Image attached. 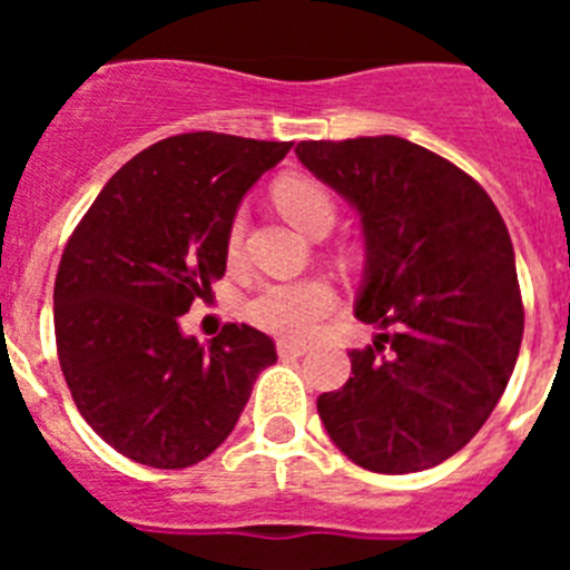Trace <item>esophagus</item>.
<instances>
[{"label":"esophagus","instance_id":"34e87169","mask_svg":"<svg viewBox=\"0 0 570 570\" xmlns=\"http://www.w3.org/2000/svg\"><path fill=\"white\" fill-rule=\"evenodd\" d=\"M276 351H279V356H305L308 354V345H305V342L279 340L276 342Z\"/></svg>","mask_w":570,"mask_h":570}]
</instances>
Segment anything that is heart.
I'll return each instance as SVG.
<instances>
[{"label": "heart", "instance_id": "obj_1", "mask_svg": "<svg viewBox=\"0 0 570 570\" xmlns=\"http://www.w3.org/2000/svg\"><path fill=\"white\" fill-rule=\"evenodd\" d=\"M274 199L279 210L288 216L296 228L305 234L328 230L336 219L334 196L314 179L288 176L274 188ZM242 245V216H236L228 228V259L236 262ZM336 302V291L325 276H302V279L268 282L250 296L248 320L256 328L276 336L305 340L320 325L322 316H328Z\"/></svg>", "mask_w": 570, "mask_h": 570}]
</instances>
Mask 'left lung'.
Returning <instances> with one entry per match:
<instances>
[{
	"mask_svg": "<svg viewBox=\"0 0 570 570\" xmlns=\"http://www.w3.org/2000/svg\"><path fill=\"white\" fill-rule=\"evenodd\" d=\"M296 156L360 214L356 320L394 328L347 354L354 376L316 400L322 425L367 471L440 465L485 425L520 356L525 314L500 210L465 170L400 136L299 142Z\"/></svg>",
	"mask_w": 570,
	"mask_h": 570,
	"instance_id": "obj_1",
	"label": "left lung"
}]
</instances>
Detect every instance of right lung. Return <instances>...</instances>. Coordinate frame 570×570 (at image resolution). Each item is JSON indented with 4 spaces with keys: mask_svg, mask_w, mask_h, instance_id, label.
<instances>
[{
    "mask_svg": "<svg viewBox=\"0 0 570 570\" xmlns=\"http://www.w3.org/2000/svg\"><path fill=\"white\" fill-rule=\"evenodd\" d=\"M288 150L214 130L170 136L110 176L65 245L59 365L85 422L128 460L203 462L276 362L274 340L250 325L230 322L203 345L179 316L223 279L242 196Z\"/></svg>",
    "mask_w": 570,
    "mask_h": 570,
    "instance_id": "add662e5",
    "label": "right lung"
}]
</instances>
